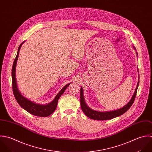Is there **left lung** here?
<instances>
[{"label": "left lung", "mask_w": 152, "mask_h": 152, "mask_svg": "<svg viewBox=\"0 0 152 152\" xmlns=\"http://www.w3.org/2000/svg\"><path fill=\"white\" fill-rule=\"evenodd\" d=\"M133 48L135 51L136 48L134 47L133 46ZM136 55L138 56V53L136 52ZM137 71L139 72V70L137 69ZM139 81L137 84V87L135 89L134 93H133V95L130 101H129L123 107L117 109L113 111H96L94 110H92L86 104L84 97V92H83V88L81 87L80 89V102H81V107L84 113L90 118L93 119V120H110L113 118L118 117L122 114H123L124 113H126L132 106L133 104V102L134 101L135 97L136 96V93L137 91V88L139 87Z\"/></svg>", "instance_id": "obj_1"}]
</instances>
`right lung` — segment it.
I'll list each match as a JSON object with an SVG mask.
<instances>
[{"label": "right lung", "mask_w": 152, "mask_h": 152, "mask_svg": "<svg viewBox=\"0 0 152 152\" xmlns=\"http://www.w3.org/2000/svg\"><path fill=\"white\" fill-rule=\"evenodd\" d=\"M25 42V41H23L19 45L18 50L16 56L14 60L13 66H12V88H13V94L16 101L20 105V106L22 108L25 110L26 111L29 113L30 114L38 116V117H48L52 114L54 112V111L56 110L58 101L59 97L62 95V94L64 93L66 88L69 86V85L71 83L67 84L66 86H65L61 90V91L57 94V95L55 96L54 99L50 103H48L47 104H40L31 101L30 100L23 97L21 94L20 92L19 91L18 88L16 79V67L17 61L18 59L20 49Z\"/></svg>", "instance_id": "right-lung-1"}]
</instances>
